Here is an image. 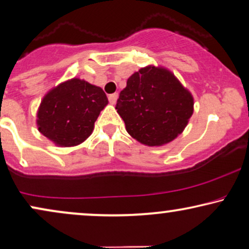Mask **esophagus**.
Wrapping results in <instances>:
<instances>
[{"label":"esophagus","mask_w":249,"mask_h":249,"mask_svg":"<svg viewBox=\"0 0 249 249\" xmlns=\"http://www.w3.org/2000/svg\"><path fill=\"white\" fill-rule=\"evenodd\" d=\"M108 99H109V102L111 103V105H115L116 101H117V99H118V94L117 93L110 94V95L108 96Z\"/></svg>","instance_id":"esophagus-1"}]
</instances>
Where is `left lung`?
<instances>
[{"instance_id": "1", "label": "left lung", "mask_w": 249, "mask_h": 249, "mask_svg": "<svg viewBox=\"0 0 249 249\" xmlns=\"http://www.w3.org/2000/svg\"><path fill=\"white\" fill-rule=\"evenodd\" d=\"M193 106L192 94L172 72L149 65L128 78L116 109L132 138L146 146H162L184 131Z\"/></svg>"}]
</instances>
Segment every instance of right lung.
Wrapping results in <instances>:
<instances>
[{"label": "right lung", "mask_w": 249, "mask_h": 249, "mask_svg": "<svg viewBox=\"0 0 249 249\" xmlns=\"http://www.w3.org/2000/svg\"><path fill=\"white\" fill-rule=\"evenodd\" d=\"M107 105L101 87L73 78L43 97L37 110V128L57 146H77L92 134L94 123Z\"/></svg>", "instance_id": "obj_1"}]
</instances>
